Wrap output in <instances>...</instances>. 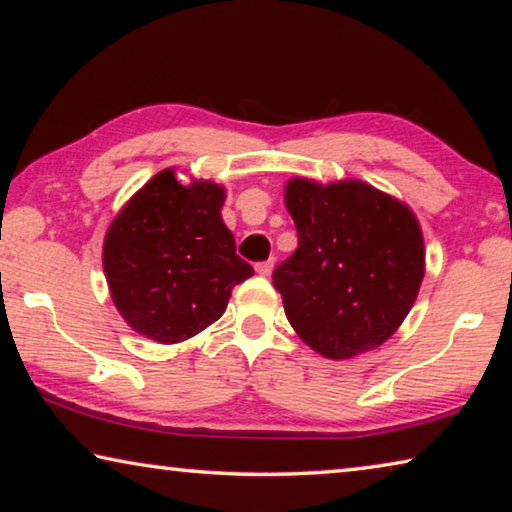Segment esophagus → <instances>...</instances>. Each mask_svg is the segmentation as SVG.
<instances>
[{
  "mask_svg": "<svg viewBox=\"0 0 512 512\" xmlns=\"http://www.w3.org/2000/svg\"><path fill=\"white\" fill-rule=\"evenodd\" d=\"M273 264H275V259L271 257V259H266V262H259V264L255 266V271H257L259 275H271Z\"/></svg>",
  "mask_w": 512,
  "mask_h": 512,
  "instance_id": "esophagus-1",
  "label": "esophagus"
}]
</instances>
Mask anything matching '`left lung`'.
<instances>
[{"instance_id":"1","label":"left lung","mask_w":512,"mask_h":512,"mask_svg":"<svg viewBox=\"0 0 512 512\" xmlns=\"http://www.w3.org/2000/svg\"><path fill=\"white\" fill-rule=\"evenodd\" d=\"M287 210L298 248L273 271V287L289 323L327 359L379 348L409 314L424 277L415 216L361 180H291Z\"/></svg>"}]
</instances>
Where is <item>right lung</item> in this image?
Masks as SVG:
<instances>
[{
    "instance_id": "add662e5",
    "label": "right lung",
    "mask_w": 512,
    "mask_h": 512,
    "mask_svg": "<svg viewBox=\"0 0 512 512\" xmlns=\"http://www.w3.org/2000/svg\"><path fill=\"white\" fill-rule=\"evenodd\" d=\"M223 189L153 176L112 221L103 244L110 296L137 334L180 343L219 320L253 275L221 219Z\"/></svg>"
}]
</instances>
